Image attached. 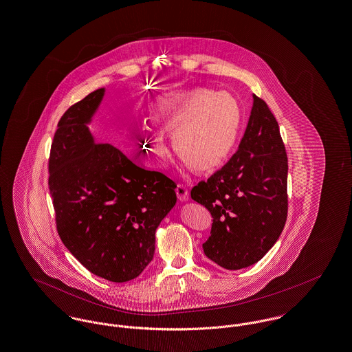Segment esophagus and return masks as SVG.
Instances as JSON below:
<instances>
[{
	"instance_id": "obj_1",
	"label": "esophagus",
	"mask_w": 352,
	"mask_h": 352,
	"mask_svg": "<svg viewBox=\"0 0 352 352\" xmlns=\"http://www.w3.org/2000/svg\"><path fill=\"white\" fill-rule=\"evenodd\" d=\"M175 193H177L178 198H179L181 201H188V199H189V190H188V188H186L185 185L178 184V185H177V189H175Z\"/></svg>"
}]
</instances>
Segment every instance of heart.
Returning <instances> with one entry per match:
<instances>
[{"label":"heart","mask_w":352,"mask_h":352,"mask_svg":"<svg viewBox=\"0 0 352 352\" xmlns=\"http://www.w3.org/2000/svg\"><path fill=\"white\" fill-rule=\"evenodd\" d=\"M151 120L158 129L143 131L147 155L155 162L163 160L167 147L162 132H174L175 154L195 171L213 170L228 157L240 128L234 98L201 87L167 96L155 105Z\"/></svg>","instance_id":"heart-1"}]
</instances>
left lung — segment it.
<instances>
[{"instance_id":"obj_1","label":"left lung","mask_w":352,"mask_h":352,"mask_svg":"<svg viewBox=\"0 0 352 352\" xmlns=\"http://www.w3.org/2000/svg\"><path fill=\"white\" fill-rule=\"evenodd\" d=\"M213 217L205 255L227 270L261 261L287 217V157L267 104L254 96L248 124L228 163L192 189Z\"/></svg>"}]
</instances>
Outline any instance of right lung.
Here are the masks:
<instances>
[{
    "instance_id": "1",
    "label": "right lung",
    "mask_w": 352,
    "mask_h": 352,
    "mask_svg": "<svg viewBox=\"0 0 352 352\" xmlns=\"http://www.w3.org/2000/svg\"><path fill=\"white\" fill-rule=\"evenodd\" d=\"M104 96V87L94 90L59 120L48 186L66 248L90 273L121 283L153 261L155 232L177 202V185L96 142L87 124Z\"/></svg>"
}]
</instances>
